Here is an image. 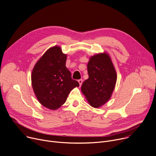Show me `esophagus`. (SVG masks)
<instances>
[{
	"mask_svg": "<svg viewBox=\"0 0 156 156\" xmlns=\"http://www.w3.org/2000/svg\"><path fill=\"white\" fill-rule=\"evenodd\" d=\"M78 83H79V84H80V86L81 87V84H82V83H83V80H81V79L78 80Z\"/></svg>",
	"mask_w": 156,
	"mask_h": 156,
	"instance_id": "34e87169",
	"label": "esophagus"
}]
</instances>
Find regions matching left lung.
<instances>
[{"label": "left lung", "mask_w": 156, "mask_h": 156, "mask_svg": "<svg viewBox=\"0 0 156 156\" xmlns=\"http://www.w3.org/2000/svg\"><path fill=\"white\" fill-rule=\"evenodd\" d=\"M87 69L89 78L83 83L81 91L91 106L99 108L111 98L117 80L116 71L106 53L91 57Z\"/></svg>", "instance_id": "1"}]
</instances>
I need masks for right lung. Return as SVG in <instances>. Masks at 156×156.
Wrapping results in <instances>:
<instances>
[{
  "instance_id": "right-lung-1",
  "label": "right lung",
  "mask_w": 156,
  "mask_h": 156,
  "mask_svg": "<svg viewBox=\"0 0 156 156\" xmlns=\"http://www.w3.org/2000/svg\"><path fill=\"white\" fill-rule=\"evenodd\" d=\"M66 59L61 48L53 47L41 56L32 71V87L38 100L52 110L63 105L69 92L79 87L65 66Z\"/></svg>"
}]
</instances>
